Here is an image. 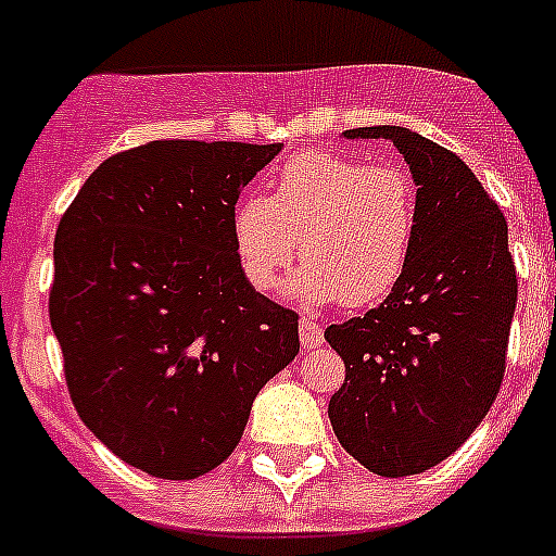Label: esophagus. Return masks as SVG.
<instances>
[{
  "label": "esophagus",
  "instance_id": "esophagus-1",
  "mask_svg": "<svg viewBox=\"0 0 556 556\" xmlns=\"http://www.w3.org/2000/svg\"><path fill=\"white\" fill-rule=\"evenodd\" d=\"M298 331H301V342L306 351H312V348H320L323 345V328L320 323L314 320V317H301V326H298Z\"/></svg>",
  "mask_w": 556,
  "mask_h": 556
}]
</instances>
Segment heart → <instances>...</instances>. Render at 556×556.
I'll return each instance as SVG.
<instances>
[{"label": "heart", "instance_id": "b5f03b06", "mask_svg": "<svg viewBox=\"0 0 556 556\" xmlns=\"http://www.w3.org/2000/svg\"><path fill=\"white\" fill-rule=\"evenodd\" d=\"M233 248L258 292L281 283L298 253L292 289L308 303L370 306L404 278L417 230V186L401 164H365L312 150L275 172L269 194L233 208Z\"/></svg>", "mask_w": 556, "mask_h": 556}]
</instances>
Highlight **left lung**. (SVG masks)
<instances>
[{
  "label": "left lung",
  "instance_id": "left-lung-1",
  "mask_svg": "<svg viewBox=\"0 0 556 556\" xmlns=\"http://www.w3.org/2000/svg\"><path fill=\"white\" fill-rule=\"evenodd\" d=\"M345 139H390L417 186L404 278L365 317L326 328L345 362L333 434L370 473L401 479L448 459L493 406L518 278L507 219L456 152L395 125Z\"/></svg>",
  "mask_w": 556,
  "mask_h": 556
}]
</instances>
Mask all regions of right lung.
<instances>
[{"label": "right lung", "mask_w": 556, "mask_h": 556, "mask_svg": "<svg viewBox=\"0 0 556 556\" xmlns=\"http://www.w3.org/2000/svg\"><path fill=\"white\" fill-rule=\"evenodd\" d=\"M281 144L150 141L102 161L61 217L49 323L77 415L132 468L198 479L298 356V314L255 292L233 208Z\"/></svg>", "instance_id": "obj_1"}]
</instances>
